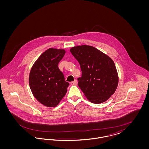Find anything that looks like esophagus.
<instances>
[{
    "label": "esophagus",
    "instance_id": "1",
    "mask_svg": "<svg viewBox=\"0 0 149 149\" xmlns=\"http://www.w3.org/2000/svg\"><path fill=\"white\" fill-rule=\"evenodd\" d=\"M71 84L72 85H77V80H75L74 81H71Z\"/></svg>",
    "mask_w": 149,
    "mask_h": 149
}]
</instances>
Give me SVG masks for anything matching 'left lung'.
<instances>
[{
  "instance_id": "obj_1",
  "label": "left lung",
  "mask_w": 149,
  "mask_h": 149,
  "mask_svg": "<svg viewBox=\"0 0 149 149\" xmlns=\"http://www.w3.org/2000/svg\"><path fill=\"white\" fill-rule=\"evenodd\" d=\"M80 65L82 77L78 86L88 100L95 104L106 102L118 84V75L113 60L100 50L89 45L70 49Z\"/></svg>"
}]
</instances>
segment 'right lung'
Wrapping results in <instances>:
<instances>
[{"label":"right lung","mask_w":149,"mask_h":149,"mask_svg":"<svg viewBox=\"0 0 149 149\" xmlns=\"http://www.w3.org/2000/svg\"><path fill=\"white\" fill-rule=\"evenodd\" d=\"M64 49L50 48L39 56L32 65L29 75V85L33 96L48 107H56L67 92L69 85L58 64L63 58Z\"/></svg>","instance_id":"add662e5"}]
</instances>
